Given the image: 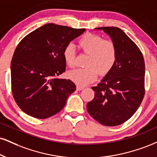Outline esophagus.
I'll return each instance as SVG.
<instances>
[{
	"mask_svg": "<svg viewBox=\"0 0 157 157\" xmlns=\"http://www.w3.org/2000/svg\"><path fill=\"white\" fill-rule=\"evenodd\" d=\"M84 89V87L83 86H77V90H78V91H80V90H82Z\"/></svg>",
	"mask_w": 157,
	"mask_h": 157,
	"instance_id": "34e87169",
	"label": "esophagus"
}]
</instances>
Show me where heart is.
I'll return each instance as SVG.
<instances>
[{"mask_svg":"<svg viewBox=\"0 0 157 157\" xmlns=\"http://www.w3.org/2000/svg\"><path fill=\"white\" fill-rule=\"evenodd\" d=\"M82 52L88 54L86 67L71 70L68 77L78 86H86L94 82L98 75H105L110 71L116 60V48L112 41L104 40L99 36L86 33L78 41ZM63 58L68 67L75 66V48L68 44L63 50Z\"/></svg>","mask_w":157,"mask_h":157,"instance_id":"obj_1","label":"heart"}]
</instances>
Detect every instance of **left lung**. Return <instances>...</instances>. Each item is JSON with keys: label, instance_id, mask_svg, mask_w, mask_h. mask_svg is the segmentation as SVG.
I'll return each instance as SVG.
<instances>
[{"label": "left lung", "instance_id": "1", "mask_svg": "<svg viewBox=\"0 0 157 157\" xmlns=\"http://www.w3.org/2000/svg\"><path fill=\"white\" fill-rule=\"evenodd\" d=\"M116 48V60L110 71L92 87L95 95L87 104L90 116L104 126H115L129 120L145 94V62L138 47L120 28L101 27Z\"/></svg>", "mask_w": 157, "mask_h": 157}]
</instances>
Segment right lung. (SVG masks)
<instances>
[{
    "label": "right lung",
    "instance_id": "obj_1",
    "mask_svg": "<svg viewBox=\"0 0 157 157\" xmlns=\"http://www.w3.org/2000/svg\"><path fill=\"white\" fill-rule=\"evenodd\" d=\"M85 31L48 23L19 43L11 63V78L13 97L24 113L44 119L63 108L76 90L71 80L57 78L66 70L63 50Z\"/></svg>",
    "mask_w": 157,
    "mask_h": 157
}]
</instances>
